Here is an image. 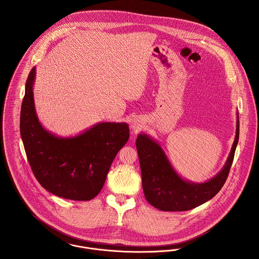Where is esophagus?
Wrapping results in <instances>:
<instances>
[{
  "instance_id": "esophagus-1",
  "label": "esophagus",
  "mask_w": 259,
  "mask_h": 259,
  "mask_svg": "<svg viewBox=\"0 0 259 259\" xmlns=\"http://www.w3.org/2000/svg\"><path fill=\"white\" fill-rule=\"evenodd\" d=\"M131 127H132V130H133L134 132L138 133V132H140V131L144 127V121H143L141 118L136 117V118H134V119L132 120V122H131Z\"/></svg>"
}]
</instances>
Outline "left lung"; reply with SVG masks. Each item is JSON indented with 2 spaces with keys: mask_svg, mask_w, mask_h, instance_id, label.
I'll return each mask as SVG.
<instances>
[{
  "mask_svg": "<svg viewBox=\"0 0 259 259\" xmlns=\"http://www.w3.org/2000/svg\"><path fill=\"white\" fill-rule=\"evenodd\" d=\"M235 139L222 170L204 183L183 179L172 167L160 145L147 134L138 136L136 145L142 169L143 188L148 203L162 211H185L211 199L224 185L239 138V116Z\"/></svg>",
  "mask_w": 259,
  "mask_h": 259,
  "instance_id": "1",
  "label": "left lung"
}]
</instances>
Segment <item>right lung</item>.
I'll use <instances>...</instances> for the list:
<instances>
[{"mask_svg":"<svg viewBox=\"0 0 259 259\" xmlns=\"http://www.w3.org/2000/svg\"><path fill=\"white\" fill-rule=\"evenodd\" d=\"M36 68L26 81L20 131L31 168L45 189L72 200H91L105 185L116 153L128 138L126 122H99L81 134L61 138L37 118L33 87Z\"/></svg>","mask_w":259,"mask_h":259,"instance_id":"1","label":"right lung"}]
</instances>
